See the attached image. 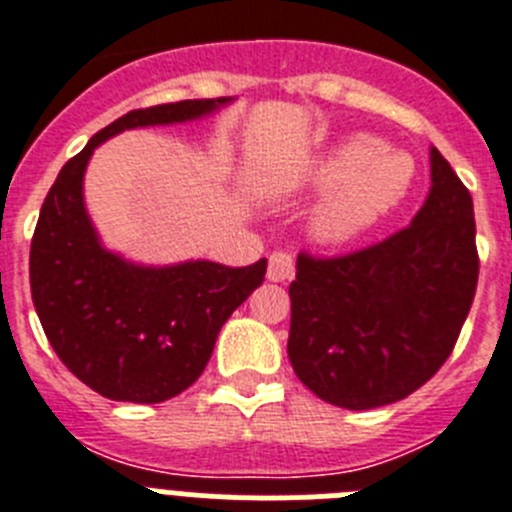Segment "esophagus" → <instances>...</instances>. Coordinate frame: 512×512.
Segmentation results:
<instances>
[{"instance_id":"obj_1","label":"esophagus","mask_w":512,"mask_h":512,"mask_svg":"<svg viewBox=\"0 0 512 512\" xmlns=\"http://www.w3.org/2000/svg\"><path fill=\"white\" fill-rule=\"evenodd\" d=\"M295 274V256L289 251H274L269 256V269H266V277L269 282H287Z\"/></svg>"}]
</instances>
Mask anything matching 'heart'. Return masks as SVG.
Listing matches in <instances>:
<instances>
[{"label": "heart", "instance_id": "heart-1", "mask_svg": "<svg viewBox=\"0 0 512 512\" xmlns=\"http://www.w3.org/2000/svg\"><path fill=\"white\" fill-rule=\"evenodd\" d=\"M413 174L410 156L382 140H343L312 171V187L328 192L312 215V230L325 243L351 241L405 200Z\"/></svg>", "mask_w": 512, "mask_h": 512}]
</instances>
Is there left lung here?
Wrapping results in <instances>:
<instances>
[{"instance_id": "1", "label": "left lung", "mask_w": 512, "mask_h": 512, "mask_svg": "<svg viewBox=\"0 0 512 512\" xmlns=\"http://www.w3.org/2000/svg\"><path fill=\"white\" fill-rule=\"evenodd\" d=\"M431 182L408 228L341 256H297L287 354L330 405L405 400L454 351L477 292V225L472 194L436 148Z\"/></svg>"}]
</instances>
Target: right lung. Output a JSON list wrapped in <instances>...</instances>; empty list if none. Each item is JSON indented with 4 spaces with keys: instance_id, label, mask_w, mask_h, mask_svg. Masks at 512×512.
<instances>
[{
    "instance_id": "add662e5",
    "label": "right lung",
    "mask_w": 512,
    "mask_h": 512,
    "mask_svg": "<svg viewBox=\"0 0 512 512\" xmlns=\"http://www.w3.org/2000/svg\"><path fill=\"white\" fill-rule=\"evenodd\" d=\"M228 99H184L117 117L58 171L30 243V292L53 351L107 400L164 402L205 372L215 338L264 282L266 259L135 266L104 251L84 210V169L102 140L202 117Z\"/></svg>"
}]
</instances>
